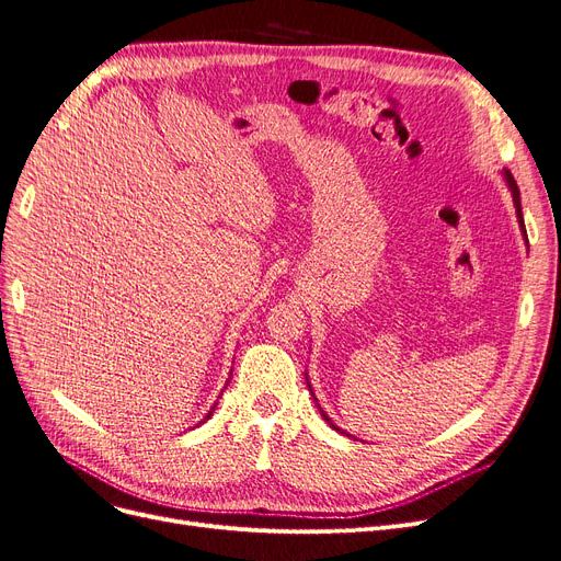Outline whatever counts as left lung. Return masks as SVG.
Here are the masks:
<instances>
[{"mask_svg": "<svg viewBox=\"0 0 561 561\" xmlns=\"http://www.w3.org/2000/svg\"><path fill=\"white\" fill-rule=\"evenodd\" d=\"M502 176H504V182H506V188L511 191V197H513V207H515V216H518V226H520V230H523V234H525V220H523V207H520V191H518V184H515V179H513V174L504 168L502 170ZM527 237V234H525ZM306 385H308V391L312 393V389H310V382H308V373H306ZM312 398H316V393H312ZM316 402H318V398H316ZM318 410H320V414H322V419L331 425V428L335 431V433H341V435H347L345 431H341L339 425H335L329 416H327V412L320 408V402H318ZM347 437H352V435H347Z\"/></svg>", "mask_w": 561, "mask_h": 561, "instance_id": "left-lung-1", "label": "left lung"}]
</instances>
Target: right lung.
<instances>
[{"mask_svg":"<svg viewBox=\"0 0 561 561\" xmlns=\"http://www.w3.org/2000/svg\"><path fill=\"white\" fill-rule=\"evenodd\" d=\"M230 375H232V373H230ZM228 382H230V379H228ZM226 387H228V385H226ZM214 410H216V402H214V408H211V410H209V414H207V416H205V421H207V419H211V414H214ZM205 421H199V423H205ZM199 423H197V425H199Z\"/></svg>","mask_w":561,"mask_h":561,"instance_id":"1","label":"right lung"}]
</instances>
